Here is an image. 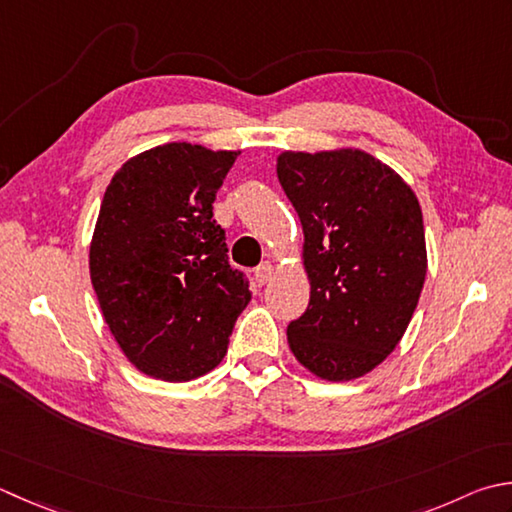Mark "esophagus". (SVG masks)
I'll list each match as a JSON object with an SVG mask.
<instances>
[{
	"instance_id": "obj_1",
	"label": "esophagus",
	"mask_w": 512,
	"mask_h": 512,
	"mask_svg": "<svg viewBox=\"0 0 512 512\" xmlns=\"http://www.w3.org/2000/svg\"><path fill=\"white\" fill-rule=\"evenodd\" d=\"M270 277H273V264L270 262H262L255 268V279L259 286H264Z\"/></svg>"
}]
</instances>
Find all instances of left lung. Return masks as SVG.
<instances>
[{"mask_svg": "<svg viewBox=\"0 0 512 512\" xmlns=\"http://www.w3.org/2000/svg\"><path fill=\"white\" fill-rule=\"evenodd\" d=\"M277 177L304 228L310 279L306 313L288 324L290 350L328 382L362 377L393 353L422 295V208L364 150H288Z\"/></svg>", "mask_w": 512, "mask_h": 512, "instance_id": "left-lung-1", "label": "left lung"}]
</instances>
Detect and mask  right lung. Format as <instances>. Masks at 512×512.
Instances as JSON below:
<instances>
[{
    "mask_svg": "<svg viewBox=\"0 0 512 512\" xmlns=\"http://www.w3.org/2000/svg\"><path fill=\"white\" fill-rule=\"evenodd\" d=\"M237 155L186 142L150 148L117 170L99 208L90 282L124 355L164 382H188L222 362L250 302L213 219Z\"/></svg>",
    "mask_w": 512,
    "mask_h": 512,
    "instance_id": "obj_1",
    "label": "right lung"
}]
</instances>
